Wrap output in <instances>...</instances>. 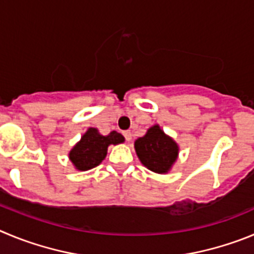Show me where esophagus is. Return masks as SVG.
<instances>
[{
	"label": "esophagus",
	"mask_w": 254,
	"mask_h": 254,
	"mask_svg": "<svg viewBox=\"0 0 254 254\" xmlns=\"http://www.w3.org/2000/svg\"><path fill=\"white\" fill-rule=\"evenodd\" d=\"M123 135H124L125 140H127V141L131 140V132H130V131H123Z\"/></svg>",
	"instance_id": "34e87169"
}]
</instances>
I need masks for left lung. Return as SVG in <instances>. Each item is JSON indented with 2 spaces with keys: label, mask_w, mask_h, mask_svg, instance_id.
I'll list each match as a JSON object with an SVG mask.
<instances>
[{
  "label": "left lung",
  "mask_w": 254,
  "mask_h": 254,
  "mask_svg": "<svg viewBox=\"0 0 254 254\" xmlns=\"http://www.w3.org/2000/svg\"><path fill=\"white\" fill-rule=\"evenodd\" d=\"M134 147L141 163L155 173L168 172L178 157L177 143L159 125L149 127L145 135L136 139Z\"/></svg>",
  "instance_id": "obj_1"
}]
</instances>
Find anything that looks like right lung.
<instances>
[{"label":"right lung","instance_id":"right-lung-1","mask_svg":"<svg viewBox=\"0 0 254 254\" xmlns=\"http://www.w3.org/2000/svg\"><path fill=\"white\" fill-rule=\"evenodd\" d=\"M124 136L118 131L101 135L99 130L90 127L82 135L81 140L69 152V159L78 171H88L99 166L107 154L109 145L124 143Z\"/></svg>","mask_w":254,"mask_h":254}]
</instances>
